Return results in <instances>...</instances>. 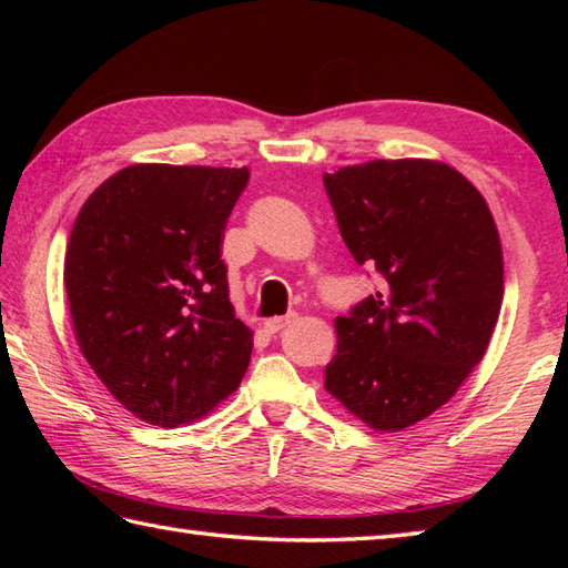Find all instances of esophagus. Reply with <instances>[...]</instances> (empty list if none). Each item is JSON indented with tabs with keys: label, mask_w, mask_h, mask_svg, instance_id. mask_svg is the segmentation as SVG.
<instances>
[{
	"label": "esophagus",
	"mask_w": 568,
	"mask_h": 568,
	"mask_svg": "<svg viewBox=\"0 0 568 568\" xmlns=\"http://www.w3.org/2000/svg\"><path fill=\"white\" fill-rule=\"evenodd\" d=\"M297 320L295 312H291V315H283V317H271L268 322H265V332L268 334H277L281 329H285L287 324H293Z\"/></svg>",
	"instance_id": "obj_1"
}]
</instances>
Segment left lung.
<instances>
[{"label":"left lung","mask_w":568,"mask_h":568,"mask_svg":"<svg viewBox=\"0 0 568 568\" xmlns=\"http://www.w3.org/2000/svg\"><path fill=\"white\" fill-rule=\"evenodd\" d=\"M346 248L381 291L336 320L324 385L381 432L432 415L484 358L503 303V251L480 192L434 161L324 173Z\"/></svg>","instance_id":"1"}]
</instances>
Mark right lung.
Returning <instances> with one entry per match:
<instances>
[{
    "mask_svg": "<svg viewBox=\"0 0 568 568\" xmlns=\"http://www.w3.org/2000/svg\"><path fill=\"white\" fill-rule=\"evenodd\" d=\"M248 168L129 165L72 224L65 293L84 358L149 425L200 419L239 388L251 329L229 303L222 239Z\"/></svg>",
    "mask_w": 568,
    "mask_h": 568,
    "instance_id": "add662e5",
    "label": "right lung"
}]
</instances>
